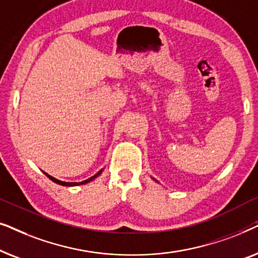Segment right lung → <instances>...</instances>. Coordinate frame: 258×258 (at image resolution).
<instances>
[{
    "instance_id": "right-lung-1",
    "label": "right lung",
    "mask_w": 258,
    "mask_h": 258,
    "mask_svg": "<svg viewBox=\"0 0 258 258\" xmlns=\"http://www.w3.org/2000/svg\"><path fill=\"white\" fill-rule=\"evenodd\" d=\"M101 172H102V170H100V171H98L96 175H94V176H93V177L88 178V179H86V181H83V182H80V183H74V182H72V183H69V182H62V181H58V179H56V178H54V177H51V176H49L48 174H45V172H44V174H45V175H47V176H48V177H49V178H50L52 182L57 183V184H59V185L72 186V185H81V184H86V183H88V182H90V181H93V179H94L95 177H97V176H98V175H100V174H101Z\"/></svg>"
}]
</instances>
